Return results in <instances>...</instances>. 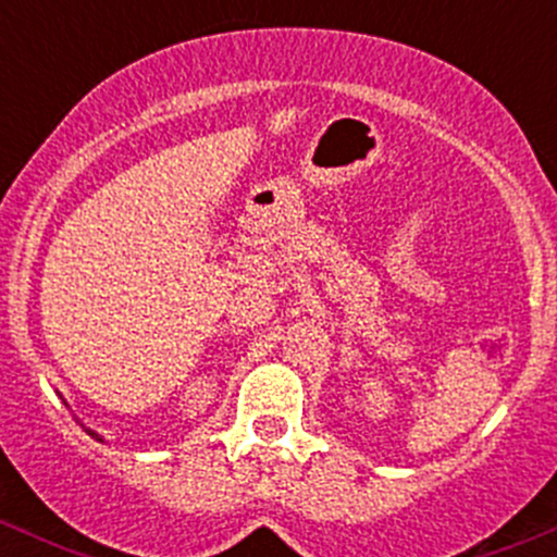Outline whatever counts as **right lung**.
<instances>
[{
    "label": "right lung",
    "instance_id": "obj_1",
    "mask_svg": "<svg viewBox=\"0 0 557 557\" xmlns=\"http://www.w3.org/2000/svg\"><path fill=\"white\" fill-rule=\"evenodd\" d=\"M83 429H86V425H83ZM86 431H88V434H91V436H94V440H97V442H104V440H102V436H99V434H97V431H91V429H86Z\"/></svg>",
    "mask_w": 557,
    "mask_h": 557
}]
</instances>
